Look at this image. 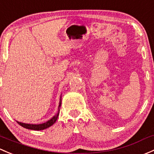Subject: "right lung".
Listing matches in <instances>:
<instances>
[{
    "instance_id": "right-lung-1",
    "label": "right lung",
    "mask_w": 154,
    "mask_h": 154,
    "mask_svg": "<svg viewBox=\"0 0 154 154\" xmlns=\"http://www.w3.org/2000/svg\"><path fill=\"white\" fill-rule=\"evenodd\" d=\"M61 98H62V94L60 95V103H59V106H58V112L57 114H56L55 115L53 116L51 119H50L49 120H48L47 122H43L41 124H28V123H23V122H20L17 121V122L20 125H21L22 127L25 128L26 129H29V130H34V131H41L44 130V129L48 128L50 126L52 125L53 124L55 123V122L57 119L58 116H59V112H60V108L61 106Z\"/></svg>"
}]
</instances>
